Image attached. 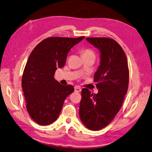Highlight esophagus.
I'll return each instance as SVG.
<instances>
[{
	"instance_id": "obj_1",
	"label": "esophagus",
	"mask_w": 152,
	"mask_h": 152,
	"mask_svg": "<svg viewBox=\"0 0 152 152\" xmlns=\"http://www.w3.org/2000/svg\"><path fill=\"white\" fill-rule=\"evenodd\" d=\"M81 89H82V88L80 87V86H77L75 87V92H80V91H81Z\"/></svg>"
}]
</instances>
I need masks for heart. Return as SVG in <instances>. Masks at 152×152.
Masks as SVG:
<instances>
[{"instance_id": "b5f03b06", "label": "heart", "mask_w": 152, "mask_h": 152, "mask_svg": "<svg viewBox=\"0 0 152 152\" xmlns=\"http://www.w3.org/2000/svg\"><path fill=\"white\" fill-rule=\"evenodd\" d=\"M82 56H95V53L89 48H86L82 51Z\"/></svg>"}]
</instances>
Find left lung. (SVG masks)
Instances as JSON below:
<instances>
[{
	"mask_svg": "<svg viewBox=\"0 0 152 152\" xmlns=\"http://www.w3.org/2000/svg\"><path fill=\"white\" fill-rule=\"evenodd\" d=\"M86 39L100 51V65L94 75L98 93L82 89L79 116L86 127L98 130L108 125L120 110L128 90L129 70L125 52L115 40L104 37Z\"/></svg>",
	"mask_w": 152,
	"mask_h": 152,
	"instance_id": "left-lung-1",
	"label": "left lung"
}]
</instances>
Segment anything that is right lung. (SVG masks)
Returning <instances> with one entry per match:
<instances>
[{"label":"right lung","instance_id":"right-lung-1","mask_svg":"<svg viewBox=\"0 0 152 152\" xmlns=\"http://www.w3.org/2000/svg\"><path fill=\"white\" fill-rule=\"evenodd\" d=\"M85 38L50 37L32 51L24 68L22 87L30 116L40 125H48L59 117L66 98L74 91L72 85H61L54 79L58 68L66 63L68 52Z\"/></svg>","mask_w":152,"mask_h":152}]
</instances>
